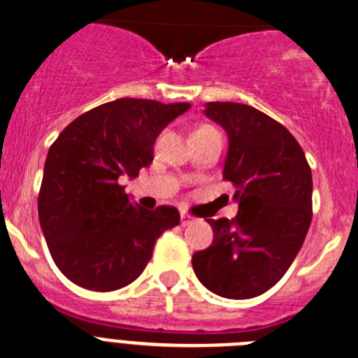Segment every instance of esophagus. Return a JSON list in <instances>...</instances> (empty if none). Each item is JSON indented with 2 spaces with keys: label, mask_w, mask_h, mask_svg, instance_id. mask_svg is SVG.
<instances>
[{
  "label": "esophagus",
  "mask_w": 358,
  "mask_h": 358,
  "mask_svg": "<svg viewBox=\"0 0 358 358\" xmlns=\"http://www.w3.org/2000/svg\"><path fill=\"white\" fill-rule=\"evenodd\" d=\"M180 220H182L183 227H187V225L194 224V217H192V215H189V213H182V215H180Z\"/></svg>",
  "instance_id": "obj_1"
}]
</instances>
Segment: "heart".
Segmentation results:
<instances>
[{
  "label": "heart",
  "instance_id": "b5f03b06",
  "mask_svg": "<svg viewBox=\"0 0 358 358\" xmlns=\"http://www.w3.org/2000/svg\"><path fill=\"white\" fill-rule=\"evenodd\" d=\"M211 129H213V127H210V126H199V127H197V129H194L192 133H196V131H211Z\"/></svg>",
  "mask_w": 358,
  "mask_h": 358
}]
</instances>
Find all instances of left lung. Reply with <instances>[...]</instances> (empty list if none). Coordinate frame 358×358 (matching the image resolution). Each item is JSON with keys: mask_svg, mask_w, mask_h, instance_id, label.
<instances>
[{"mask_svg": "<svg viewBox=\"0 0 358 358\" xmlns=\"http://www.w3.org/2000/svg\"><path fill=\"white\" fill-rule=\"evenodd\" d=\"M229 136L224 180L234 185L238 215L206 218L213 243L192 255L199 282L227 299H250L280 282L303 246L313 217V178L290 131L241 103L204 110Z\"/></svg>", "mask_w": 358, "mask_h": 358, "instance_id": "8db88e82", "label": "left lung"}]
</instances>
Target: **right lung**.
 <instances>
[{"instance_id": "obj_1", "label": "right lung", "mask_w": 358, "mask_h": 358, "mask_svg": "<svg viewBox=\"0 0 358 358\" xmlns=\"http://www.w3.org/2000/svg\"><path fill=\"white\" fill-rule=\"evenodd\" d=\"M190 108L120 98L76 117L48 148L38 217L59 271L98 292L122 289L152 259L155 241L178 225L175 206L145 210L119 183L154 161L159 133Z\"/></svg>"}]
</instances>
